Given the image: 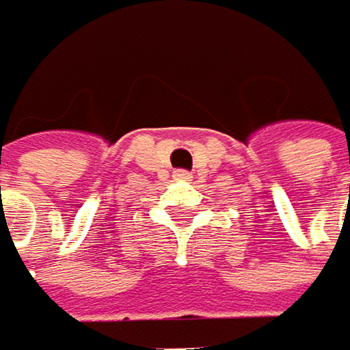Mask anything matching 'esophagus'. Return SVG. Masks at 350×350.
Segmentation results:
<instances>
[{
	"label": "esophagus",
	"mask_w": 350,
	"mask_h": 350,
	"mask_svg": "<svg viewBox=\"0 0 350 350\" xmlns=\"http://www.w3.org/2000/svg\"><path fill=\"white\" fill-rule=\"evenodd\" d=\"M176 176H178V178H187V176H189V174H187V172H178V174H176Z\"/></svg>",
	"instance_id": "esophagus-1"
}]
</instances>
